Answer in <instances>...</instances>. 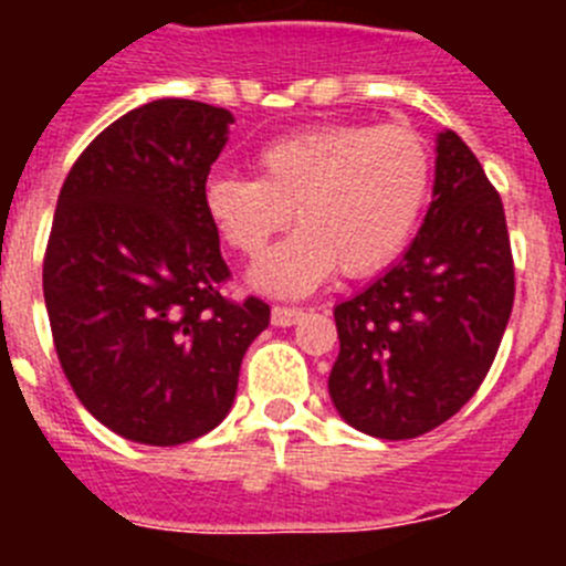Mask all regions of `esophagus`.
Instances as JSON below:
<instances>
[{
	"label": "esophagus",
	"mask_w": 566,
	"mask_h": 566,
	"mask_svg": "<svg viewBox=\"0 0 566 566\" xmlns=\"http://www.w3.org/2000/svg\"><path fill=\"white\" fill-rule=\"evenodd\" d=\"M300 317H303V308H294V306H274L272 308V323L280 328L294 326Z\"/></svg>",
	"instance_id": "1"
}]
</instances>
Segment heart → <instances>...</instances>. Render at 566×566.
I'll return each instance as SVG.
<instances>
[{
  "label": "heart",
  "mask_w": 566,
  "mask_h": 566,
  "mask_svg": "<svg viewBox=\"0 0 566 566\" xmlns=\"http://www.w3.org/2000/svg\"><path fill=\"white\" fill-rule=\"evenodd\" d=\"M258 178L212 175L209 221L234 252L258 260L274 234L300 229L252 272L272 294H306L334 272L365 277L411 240L433 161L422 135L402 124H326L274 138L254 155Z\"/></svg>",
  "instance_id": "obj_1"
}]
</instances>
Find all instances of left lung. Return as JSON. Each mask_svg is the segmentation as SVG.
Returning <instances> with one entry per match:
<instances>
[{"mask_svg":"<svg viewBox=\"0 0 566 566\" xmlns=\"http://www.w3.org/2000/svg\"><path fill=\"white\" fill-rule=\"evenodd\" d=\"M516 297L504 207L453 129L437 135L433 201L408 252L334 308L328 394L377 439L433 431L479 391Z\"/></svg>","mask_w":566,"mask_h":566,"instance_id":"1","label":"left lung"}]
</instances>
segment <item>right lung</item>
Returning a JSON list of instances; mask_svg holds the SVG:
<instances>
[{"mask_svg":"<svg viewBox=\"0 0 566 566\" xmlns=\"http://www.w3.org/2000/svg\"><path fill=\"white\" fill-rule=\"evenodd\" d=\"M232 113L158 98L98 133L67 172L42 286L78 402L118 437L184 444L221 424L243 354L269 326L221 294L229 266L203 207Z\"/></svg>","mask_w":566,"mask_h":566,"instance_id":"right-lung-1","label":"right lung"}]
</instances>
